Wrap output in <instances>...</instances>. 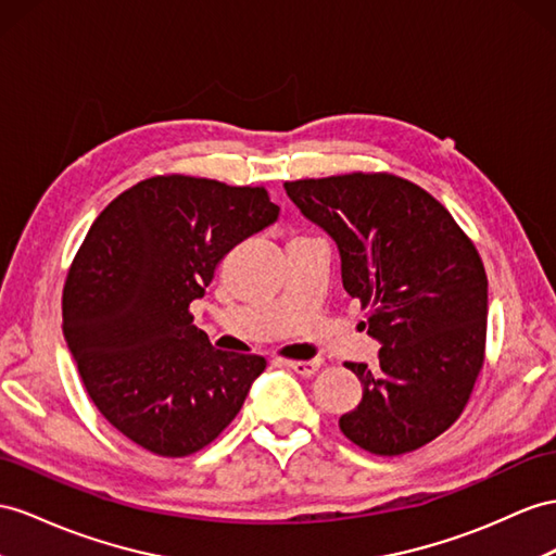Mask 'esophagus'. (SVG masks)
I'll return each mask as SVG.
<instances>
[{
    "label": "esophagus",
    "mask_w": 556,
    "mask_h": 556,
    "mask_svg": "<svg viewBox=\"0 0 556 556\" xmlns=\"http://www.w3.org/2000/svg\"><path fill=\"white\" fill-rule=\"evenodd\" d=\"M321 366H324V359H321V357L289 362V368H293V371H295V374H301V376H312V374H317Z\"/></svg>",
    "instance_id": "esophagus-1"
}]
</instances>
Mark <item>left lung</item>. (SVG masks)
Listing matches in <instances>:
<instances>
[{"mask_svg":"<svg viewBox=\"0 0 556 556\" xmlns=\"http://www.w3.org/2000/svg\"><path fill=\"white\" fill-rule=\"evenodd\" d=\"M338 244L345 291L368 307L378 368L348 362L359 406L340 430L359 448L402 455L460 418L483 366L486 269L460 225L416 182L345 174L283 182Z\"/></svg>","mask_w":556,"mask_h":556,"instance_id":"1","label":"left lung"}]
</instances>
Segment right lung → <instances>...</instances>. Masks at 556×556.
Instances as JSON below:
<instances>
[{
  "label": "right lung",
  "instance_id": "add662e5",
  "mask_svg": "<svg viewBox=\"0 0 556 556\" xmlns=\"http://www.w3.org/2000/svg\"><path fill=\"white\" fill-rule=\"evenodd\" d=\"M279 216L265 188L154 176L103 208L63 289V336L91 402L164 458L208 446L235 420L265 357L211 348L190 303L239 241Z\"/></svg>",
  "mask_w": 556,
  "mask_h": 556
}]
</instances>
